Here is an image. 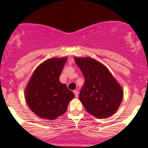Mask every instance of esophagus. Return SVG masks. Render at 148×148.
Instances as JSON below:
<instances>
[{
  "label": "esophagus",
  "instance_id": "esophagus-1",
  "mask_svg": "<svg viewBox=\"0 0 148 148\" xmlns=\"http://www.w3.org/2000/svg\"><path fill=\"white\" fill-rule=\"evenodd\" d=\"M74 95H75L76 97H78V95H79L78 91H77V90H74Z\"/></svg>",
  "mask_w": 148,
  "mask_h": 148
}]
</instances>
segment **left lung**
<instances>
[{
	"label": "left lung",
	"mask_w": 148,
	"mask_h": 148,
	"mask_svg": "<svg viewBox=\"0 0 148 148\" xmlns=\"http://www.w3.org/2000/svg\"><path fill=\"white\" fill-rule=\"evenodd\" d=\"M84 77L79 100L88 113L97 118H107L118 110L123 89L110 70L91 57H74Z\"/></svg>",
	"instance_id": "left-lung-1"
}]
</instances>
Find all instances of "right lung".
Instances as JSON below:
<instances>
[{"label":"right lung","mask_w":148,"mask_h":148,"mask_svg":"<svg viewBox=\"0 0 148 148\" xmlns=\"http://www.w3.org/2000/svg\"><path fill=\"white\" fill-rule=\"evenodd\" d=\"M67 56L51 58L41 63L33 72L25 89L30 110L39 117L55 120L66 112L74 94L59 81Z\"/></svg>","instance_id":"obj_1"}]
</instances>
